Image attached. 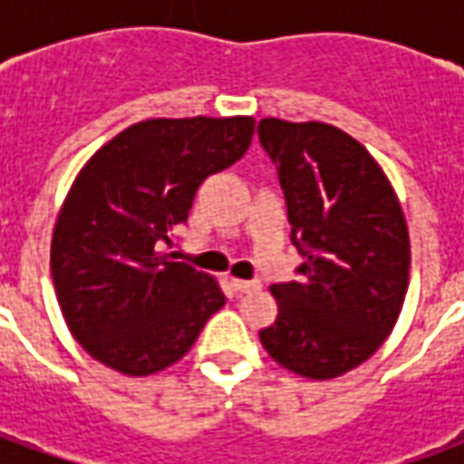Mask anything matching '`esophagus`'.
Masks as SVG:
<instances>
[{
    "label": "esophagus",
    "mask_w": 464,
    "mask_h": 464,
    "mask_svg": "<svg viewBox=\"0 0 464 464\" xmlns=\"http://www.w3.org/2000/svg\"><path fill=\"white\" fill-rule=\"evenodd\" d=\"M231 288L238 293V295H241V293L258 291V288H261V283H258V281H238V278H233Z\"/></svg>",
    "instance_id": "esophagus-1"
}]
</instances>
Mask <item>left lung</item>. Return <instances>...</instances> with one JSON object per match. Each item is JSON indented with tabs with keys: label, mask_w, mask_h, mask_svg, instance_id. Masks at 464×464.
Listing matches in <instances>:
<instances>
[{
	"label": "left lung",
	"mask_w": 464,
	"mask_h": 464,
	"mask_svg": "<svg viewBox=\"0 0 464 464\" xmlns=\"http://www.w3.org/2000/svg\"><path fill=\"white\" fill-rule=\"evenodd\" d=\"M258 139L278 171L291 243L305 263L276 283L278 318L263 348L303 378L358 368L388 338L408 293L410 238L375 159L331 123L263 119Z\"/></svg>",
	"instance_id": "left-lung-1"
}]
</instances>
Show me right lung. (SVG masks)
Listing matches in <instances>:
<instances>
[{
    "instance_id": "obj_1",
    "label": "right lung",
    "mask_w": 464,
    "mask_h": 464,
    "mask_svg": "<svg viewBox=\"0 0 464 464\" xmlns=\"http://www.w3.org/2000/svg\"><path fill=\"white\" fill-rule=\"evenodd\" d=\"M256 121L149 119L114 136L76 176L56 218L52 278L79 345L123 375L181 360L226 303L218 283L173 261V228L208 176L248 151Z\"/></svg>"
}]
</instances>
